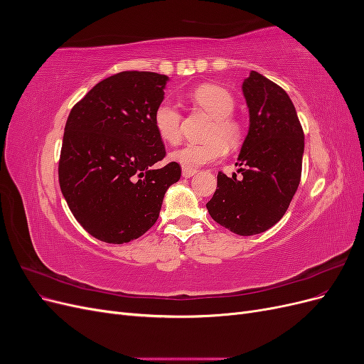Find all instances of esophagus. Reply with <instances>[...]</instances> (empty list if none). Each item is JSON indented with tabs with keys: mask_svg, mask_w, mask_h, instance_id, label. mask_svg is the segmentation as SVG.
Returning <instances> with one entry per match:
<instances>
[{
	"mask_svg": "<svg viewBox=\"0 0 364 364\" xmlns=\"http://www.w3.org/2000/svg\"><path fill=\"white\" fill-rule=\"evenodd\" d=\"M197 171L194 170V168H188V167H182V176H183V178H186V179H188V178H193V176L196 174Z\"/></svg>",
	"mask_w": 364,
	"mask_h": 364,
	"instance_id": "34e87169",
	"label": "esophagus"
}]
</instances>
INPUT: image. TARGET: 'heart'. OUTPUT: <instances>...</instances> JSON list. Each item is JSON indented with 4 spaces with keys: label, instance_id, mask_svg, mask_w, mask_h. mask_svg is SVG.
I'll use <instances>...</instances> for the list:
<instances>
[{
    "label": "heart",
    "instance_id": "b5f03b06",
    "mask_svg": "<svg viewBox=\"0 0 364 364\" xmlns=\"http://www.w3.org/2000/svg\"><path fill=\"white\" fill-rule=\"evenodd\" d=\"M194 103L214 118L206 132L205 141L188 142L171 153V159L183 167H200L215 162L226 155V150L237 149L243 141V127L232 117L235 100L226 87L218 85H200L191 94ZM182 115L178 106L170 100H162L153 112V126L159 138L168 144L181 139Z\"/></svg>",
    "mask_w": 364,
    "mask_h": 364
}]
</instances>
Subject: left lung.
<instances>
[{
	"mask_svg": "<svg viewBox=\"0 0 364 364\" xmlns=\"http://www.w3.org/2000/svg\"><path fill=\"white\" fill-rule=\"evenodd\" d=\"M243 94L250 124L237 162L241 178L220 171L206 208L230 232L255 235L279 222L299 186L304 130L287 92L267 77L252 71Z\"/></svg>",
	"mask_w": 364,
	"mask_h": 364,
	"instance_id": "1",
	"label": "left lung"
}]
</instances>
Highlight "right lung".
<instances>
[{
    "mask_svg": "<svg viewBox=\"0 0 364 364\" xmlns=\"http://www.w3.org/2000/svg\"><path fill=\"white\" fill-rule=\"evenodd\" d=\"M168 77L123 71L97 83L71 109L59 159V183L87 234L111 245L139 238L156 223L164 194L181 179L153 126Z\"/></svg>",
    "mask_w": 364,
    "mask_h": 364,
    "instance_id": "right-lung-1",
    "label": "right lung"
}]
</instances>
